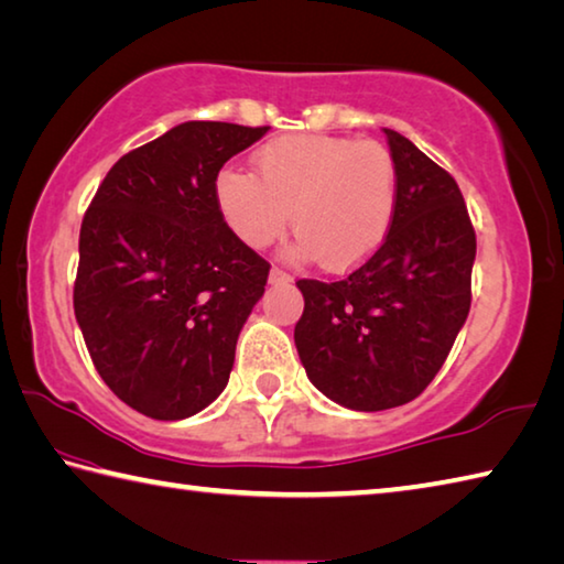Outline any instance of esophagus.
Returning a JSON list of instances; mask_svg holds the SVG:
<instances>
[{
	"mask_svg": "<svg viewBox=\"0 0 564 564\" xmlns=\"http://www.w3.org/2000/svg\"><path fill=\"white\" fill-rule=\"evenodd\" d=\"M270 282L272 284H286V282H292V274L280 270V268H272L270 270Z\"/></svg>",
	"mask_w": 564,
	"mask_h": 564,
	"instance_id": "obj_1",
	"label": "esophagus"
}]
</instances>
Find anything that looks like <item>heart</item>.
Listing matches in <instances>:
<instances>
[{"mask_svg":"<svg viewBox=\"0 0 564 564\" xmlns=\"http://www.w3.org/2000/svg\"><path fill=\"white\" fill-rule=\"evenodd\" d=\"M258 176L223 169L216 198L230 230L262 250L292 216L294 254L346 272L386 242L398 210V164L380 142L336 134H290L254 154Z\"/></svg>","mask_w":564,"mask_h":564,"instance_id":"1","label":"heart"}]
</instances>
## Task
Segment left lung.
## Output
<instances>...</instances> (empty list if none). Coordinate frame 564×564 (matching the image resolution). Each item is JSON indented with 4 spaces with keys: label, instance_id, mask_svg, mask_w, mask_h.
I'll return each instance as SVG.
<instances>
[{
    "label": "left lung",
    "instance_id": "8db88e82",
    "mask_svg": "<svg viewBox=\"0 0 564 564\" xmlns=\"http://www.w3.org/2000/svg\"><path fill=\"white\" fill-rule=\"evenodd\" d=\"M398 210L376 254L338 282L300 280L302 366L326 398L378 412L414 400L447 360L469 316L476 232L449 172L386 130Z\"/></svg>",
    "mask_w": 564,
    "mask_h": 564
}]
</instances>
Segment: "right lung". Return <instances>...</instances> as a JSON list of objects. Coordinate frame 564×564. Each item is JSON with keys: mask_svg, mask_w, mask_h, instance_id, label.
I'll use <instances>...</instances> for the list:
<instances>
[{"mask_svg": "<svg viewBox=\"0 0 564 564\" xmlns=\"http://www.w3.org/2000/svg\"><path fill=\"white\" fill-rule=\"evenodd\" d=\"M270 127L184 122L117 159L80 226L73 310L117 398L184 420L228 386L270 262L228 228L216 176Z\"/></svg>", "mask_w": 564, "mask_h": 564, "instance_id": "right-lung-1", "label": "right lung"}]
</instances>
